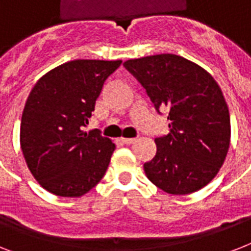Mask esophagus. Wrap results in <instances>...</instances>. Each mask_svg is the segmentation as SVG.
<instances>
[{
    "label": "esophagus",
    "mask_w": 251,
    "mask_h": 251,
    "mask_svg": "<svg viewBox=\"0 0 251 251\" xmlns=\"http://www.w3.org/2000/svg\"><path fill=\"white\" fill-rule=\"evenodd\" d=\"M121 141L124 142L125 145H133L137 139H135V138H121Z\"/></svg>",
    "instance_id": "esophagus-1"
}]
</instances>
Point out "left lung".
<instances>
[{"mask_svg": "<svg viewBox=\"0 0 251 251\" xmlns=\"http://www.w3.org/2000/svg\"><path fill=\"white\" fill-rule=\"evenodd\" d=\"M155 108H168L171 131L156 138V155L145 163L147 178L173 195L210 183L224 164L230 143L229 109L210 73L177 54L126 61Z\"/></svg>", "mask_w": 251, "mask_h": 251, "instance_id": "8db88e82", "label": "left lung"}]
</instances>
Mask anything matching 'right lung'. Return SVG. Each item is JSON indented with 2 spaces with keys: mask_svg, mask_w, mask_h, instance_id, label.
I'll use <instances>...</instances> for the list:
<instances>
[{
  "mask_svg": "<svg viewBox=\"0 0 251 251\" xmlns=\"http://www.w3.org/2000/svg\"><path fill=\"white\" fill-rule=\"evenodd\" d=\"M122 61L75 60L37 80L21 121V149L45 190L76 198L104 177L116 145L99 130L83 131L106 78Z\"/></svg>",
  "mask_w": 251,
  "mask_h": 251,
  "instance_id": "right-lung-1",
  "label": "right lung"
}]
</instances>
